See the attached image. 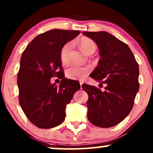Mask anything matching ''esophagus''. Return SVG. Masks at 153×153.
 I'll list each match as a JSON object with an SVG mask.
<instances>
[{"label":"esophagus","mask_w":153,"mask_h":153,"mask_svg":"<svg viewBox=\"0 0 153 153\" xmlns=\"http://www.w3.org/2000/svg\"><path fill=\"white\" fill-rule=\"evenodd\" d=\"M83 81H79V84H80V86H81H81H82V84H83Z\"/></svg>","instance_id":"esophagus-1"}]
</instances>
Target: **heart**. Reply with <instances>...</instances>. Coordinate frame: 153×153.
<instances>
[{"label": "heart", "instance_id": "heart-1", "mask_svg": "<svg viewBox=\"0 0 153 153\" xmlns=\"http://www.w3.org/2000/svg\"><path fill=\"white\" fill-rule=\"evenodd\" d=\"M79 45L83 51L87 54L91 55L95 52L96 49V43L91 39L83 37L79 41ZM72 47V43L69 42L63 45L59 53L60 60L63 65H67L69 62V54ZM91 68L89 66L80 67L77 65H72L66 70V76L71 79H83L91 72Z\"/></svg>", "mask_w": 153, "mask_h": 153}]
</instances>
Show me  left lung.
Masks as SVG:
<instances>
[{"label":"left lung","mask_w":153,"mask_h":153,"mask_svg":"<svg viewBox=\"0 0 153 153\" xmlns=\"http://www.w3.org/2000/svg\"><path fill=\"white\" fill-rule=\"evenodd\" d=\"M82 33L96 43L100 56L91 77L107 84L104 91L94 86L82 85L88 96L87 117L98 127H112L124 120L132 110L139 89L138 65L129 47L111 33Z\"/></svg>","instance_id":"8db88e82"}]
</instances>
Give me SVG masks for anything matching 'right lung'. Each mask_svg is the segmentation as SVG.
Wrapping results in <instances>:
<instances>
[{
  "instance_id": "obj_1",
  "label": "right lung",
  "mask_w": 153,
  "mask_h": 153,
  "mask_svg": "<svg viewBox=\"0 0 153 153\" xmlns=\"http://www.w3.org/2000/svg\"><path fill=\"white\" fill-rule=\"evenodd\" d=\"M79 31L52 29L36 36L22 55L17 74L19 102L28 120L41 128L58 126L65 120V109L75 92L77 81L65 78L59 53ZM61 79L59 87L50 83Z\"/></svg>"
}]
</instances>
